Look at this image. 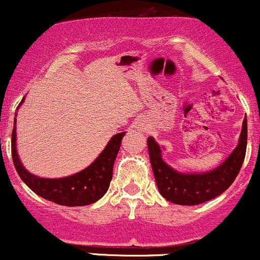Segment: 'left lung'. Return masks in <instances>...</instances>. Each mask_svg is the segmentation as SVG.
Masks as SVG:
<instances>
[{
  "label": "left lung",
  "mask_w": 260,
  "mask_h": 260,
  "mask_svg": "<svg viewBox=\"0 0 260 260\" xmlns=\"http://www.w3.org/2000/svg\"><path fill=\"white\" fill-rule=\"evenodd\" d=\"M247 120L244 118L240 142L225 162L207 174L184 175L175 171L161 159V149L151 138L148 150L157 188L169 202L180 205H197L214 199L234 183L246 156Z\"/></svg>",
  "instance_id": "1"
}]
</instances>
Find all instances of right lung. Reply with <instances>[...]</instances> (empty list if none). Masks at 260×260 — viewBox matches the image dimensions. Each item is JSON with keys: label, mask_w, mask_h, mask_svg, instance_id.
<instances>
[{"label": "right lung", "mask_w": 260, "mask_h": 260, "mask_svg": "<svg viewBox=\"0 0 260 260\" xmlns=\"http://www.w3.org/2000/svg\"><path fill=\"white\" fill-rule=\"evenodd\" d=\"M23 101L24 98L20 101L19 106L22 105ZM123 137L124 132L113 136L98 159L89 168L78 174L64 178H55V180L41 178L29 174L18 159L16 149V118H14L11 144L12 159L19 177L38 196L43 197L46 201L66 207H83L99 201L109 189L112 178L113 164L120 150Z\"/></svg>", "instance_id": "obj_1"}]
</instances>
